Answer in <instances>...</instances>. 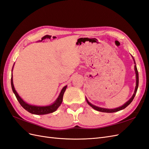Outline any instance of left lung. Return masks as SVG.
Returning a JSON list of instances; mask_svg holds the SVG:
<instances>
[{
	"instance_id": "left-lung-1",
	"label": "left lung",
	"mask_w": 149,
	"mask_h": 149,
	"mask_svg": "<svg viewBox=\"0 0 149 149\" xmlns=\"http://www.w3.org/2000/svg\"><path fill=\"white\" fill-rule=\"evenodd\" d=\"M135 62V61H134ZM135 74H136V86H135V92H134V93L133 96L131 97L130 99L127 102L124 104L122 106H121V107H118V108H116V109H104V108H100V107H96V106L93 105L92 104H91L87 100V99H86V100H87V104L91 106V107H92L93 109H95L96 110H97V111H99V112H107V113H112V112H118L119 111V110H121L122 109H124L125 107H127V106H128L132 102L134 98L135 97V95L136 94V93H137V88H138V86H139V73H138V70H137V67H136V65H135Z\"/></svg>"
}]
</instances>
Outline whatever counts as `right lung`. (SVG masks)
<instances>
[{"instance_id": "add662e5", "label": "right lung", "mask_w": 149, "mask_h": 149, "mask_svg": "<svg viewBox=\"0 0 149 149\" xmlns=\"http://www.w3.org/2000/svg\"><path fill=\"white\" fill-rule=\"evenodd\" d=\"M12 69H13V67H12ZM11 86H12V91H13V92L14 93L17 99V100L19 101V102L20 103L21 106H22L24 109L26 110L29 112L31 113L32 114H36V115H44V114L52 113L56 111L62 102L63 93H64L65 89L67 88V86H66L62 88L60 95H59L57 99L53 104L49 106H45V107H38V106L31 105L25 103V102L20 98V96L18 95V93H17L16 91L14 88V86L13 84V79H12V74L11 75Z\"/></svg>"}]
</instances>
